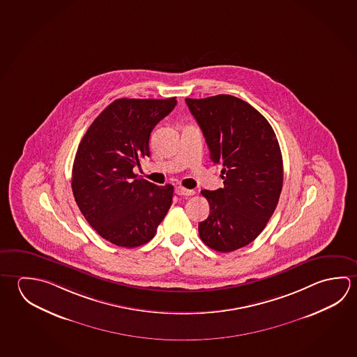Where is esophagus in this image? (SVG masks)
Segmentation results:
<instances>
[{"label": "esophagus", "instance_id": "34e87169", "mask_svg": "<svg viewBox=\"0 0 357 357\" xmlns=\"http://www.w3.org/2000/svg\"><path fill=\"white\" fill-rule=\"evenodd\" d=\"M176 194L178 195H193L194 190L192 189H185V188L183 187H176Z\"/></svg>", "mask_w": 357, "mask_h": 357}]
</instances>
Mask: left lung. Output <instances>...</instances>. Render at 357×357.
Here are the masks:
<instances>
[{
    "label": "left lung",
    "mask_w": 357,
    "mask_h": 357,
    "mask_svg": "<svg viewBox=\"0 0 357 357\" xmlns=\"http://www.w3.org/2000/svg\"><path fill=\"white\" fill-rule=\"evenodd\" d=\"M199 124L213 163L220 164L225 187L202 190L209 215L199 237L218 252L253 242L275 212L283 184L281 149L267 119L231 95L185 99Z\"/></svg>",
    "instance_id": "8db88e82"
}]
</instances>
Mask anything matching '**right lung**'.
<instances>
[{"instance_id": "obj_1", "label": "right lung", "mask_w": 357, "mask_h": 357, "mask_svg": "<svg viewBox=\"0 0 357 357\" xmlns=\"http://www.w3.org/2000/svg\"><path fill=\"white\" fill-rule=\"evenodd\" d=\"M169 99H118L89 126L76 151L71 187L89 225L113 244L148 243L169 211L174 188L137 179L149 138L176 107Z\"/></svg>"}]
</instances>
